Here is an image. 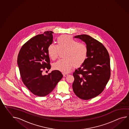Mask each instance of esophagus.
<instances>
[{
	"instance_id": "1",
	"label": "esophagus",
	"mask_w": 129,
	"mask_h": 129,
	"mask_svg": "<svg viewBox=\"0 0 129 129\" xmlns=\"http://www.w3.org/2000/svg\"><path fill=\"white\" fill-rule=\"evenodd\" d=\"M63 75L64 77H66L67 76H68V74L66 73H63Z\"/></svg>"
}]
</instances>
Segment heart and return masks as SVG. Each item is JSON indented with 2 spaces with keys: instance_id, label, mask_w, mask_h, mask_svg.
<instances>
[{
  "instance_id": "obj_1",
  "label": "heart",
  "mask_w": 129,
  "mask_h": 129,
  "mask_svg": "<svg viewBox=\"0 0 129 129\" xmlns=\"http://www.w3.org/2000/svg\"><path fill=\"white\" fill-rule=\"evenodd\" d=\"M63 59L53 63V68L65 73L69 72L75 66L78 67L83 64L87 59L88 47L69 35H62L57 38V45L51 44L47 48V53L52 60L57 59L63 53Z\"/></svg>"
}]
</instances>
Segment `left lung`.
I'll return each instance as SVG.
<instances>
[{"label":"left lung","instance_id":"left-lung-1","mask_svg":"<svg viewBox=\"0 0 129 129\" xmlns=\"http://www.w3.org/2000/svg\"><path fill=\"white\" fill-rule=\"evenodd\" d=\"M84 41L88 55L84 63L73 75L75 94L83 100L97 96L104 91L110 78V59L107 49L100 42L86 35L74 37Z\"/></svg>","mask_w":129,"mask_h":129}]
</instances>
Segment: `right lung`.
Here are the masks:
<instances>
[{"instance_id":"right-lung-1","label":"right lung","mask_w":129,"mask_h":129,"mask_svg":"<svg viewBox=\"0 0 129 129\" xmlns=\"http://www.w3.org/2000/svg\"><path fill=\"white\" fill-rule=\"evenodd\" d=\"M53 32L45 31L31 38L23 45L19 52L17 62L22 81L33 94L45 96L53 91L63 77L59 70L48 75L43 71L51 69L47 48L53 41Z\"/></svg>"}]
</instances>
